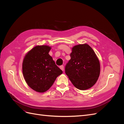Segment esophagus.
I'll return each mask as SVG.
<instances>
[{
	"mask_svg": "<svg viewBox=\"0 0 124 124\" xmlns=\"http://www.w3.org/2000/svg\"><path fill=\"white\" fill-rule=\"evenodd\" d=\"M59 68H61V69L62 71H63V70H64V66H63V65H62L59 67Z\"/></svg>",
	"mask_w": 124,
	"mask_h": 124,
	"instance_id": "esophagus-1",
	"label": "esophagus"
}]
</instances>
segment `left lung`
Segmentation results:
<instances>
[{"instance_id":"left-lung-1","label":"left lung","mask_w":124,"mask_h":124,"mask_svg":"<svg viewBox=\"0 0 124 124\" xmlns=\"http://www.w3.org/2000/svg\"><path fill=\"white\" fill-rule=\"evenodd\" d=\"M71 59L65 66V73L78 89L92 87L100 74V63L95 52L87 44L72 47Z\"/></svg>"}]
</instances>
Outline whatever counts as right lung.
<instances>
[{
  "label": "right lung",
  "instance_id": "1",
  "mask_svg": "<svg viewBox=\"0 0 124 124\" xmlns=\"http://www.w3.org/2000/svg\"><path fill=\"white\" fill-rule=\"evenodd\" d=\"M51 48L46 46H36L28 52L23 60L22 70L25 81L37 92L47 91L62 73L48 54Z\"/></svg>",
  "mask_w": 124,
  "mask_h": 124
}]
</instances>
